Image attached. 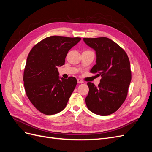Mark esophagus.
Segmentation results:
<instances>
[{
    "label": "esophagus",
    "mask_w": 152,
    "mask_h": 152,
    "mask_svg": "<svg viewBox=\"0 0 152 152\" xmlns=\"http://www.w3.org/2000/svg\"><path fill=\"white\" fill-rule=\"evenodd\" d=\"M77 82H78V83H79V84H82V83H83V81H82V80H80V79H77Z\"/></svg>",
    "instance_id": "obj_1"
}]
</instances>
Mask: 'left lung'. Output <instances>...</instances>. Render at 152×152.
I'll use <instances>...</instances> for the list:
<instances>
[{"label":"left lung","mask_w":152,"mask_h":152,"mask_svg":"<svg viewBox=\"0 0 152 152\" xmlns=\"http://www.w3.org/2000/svg\"><path fill=\"white\" fill-rule=\"evenodd\" d=\"M83 40L96 51V64L91 72L102 77L98 87L87 82V107L99 115H108L116 112L126 99L131 80L129 59L124 50L108 38Z\"/></svg>","instance_id":"left-lung-1"}]
</instances>
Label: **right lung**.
I'll return each mask as SVG.
<instances>
[{
    "mask_svg": "<svg viewBox=\"0 0 152 152\" xmlns=\"http://www.w3.org/2000/svg\"><path fill=\"white\" fill-rule=\"evenodd\" d=\"M79 37L50 36L31 49L26 59L23 81L27 97L39 111L56 114L65 108L77 85V79L59 77L58 67L65 65L68 50Z\"/></svg>",
    "mask_w": 152,
    "mask_h": 152,
    "instance_id": "right-lung-1",
    "label": "right lung"
}]
</instances>
